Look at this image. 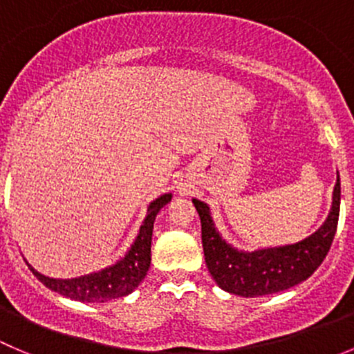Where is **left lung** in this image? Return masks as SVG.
<instances>
[{"label":"left lung","mask_w":354,"mask_h":354,"mask_svg":"<svg viewBox=\"0 0 354 354\" xmlns=\"http://www.w3.org/2000/svg\"><path fill=\"white\" fill-rule=\"evenodd\" d=\"M193 203L201 218L205 262L215 283L230 294L261 297L308 280L322 264L337 231L341 183L337 174L332 210L316 233L299 243L255 252H240L225 243L215 231L207 203L200 200H193Z\"/></svg>","instance_id":"8db88e82"}]
</instances>
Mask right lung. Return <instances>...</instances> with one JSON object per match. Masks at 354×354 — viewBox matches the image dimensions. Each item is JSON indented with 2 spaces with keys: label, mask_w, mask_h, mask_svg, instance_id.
I'll return each mask as SVG.
<instances>
[{
  "label": "right lung",
  "mask_w": 354,
  "mask_h": 354,
  "mask_svg": "<svg viewBox=\"0 0 354 354\" xmlns=\"http://www.w3.org/2000/svg\"><path fill=\"white\" fill-rule=\"evenodd\" d=\"M170 200L171 194H163L149 205L147 217L144 218V224L140 225L136 243L132 245L129 254L111 268L102 269L99 272H92V274L80 276V278H73V280H55V278L39 274L31 266H29V269L50 290L80 302H106L111 299L132 294L149 271L154 218H156L158 212Z\"/></svg>",
  "instance_id": "1"
}]
</instances>
